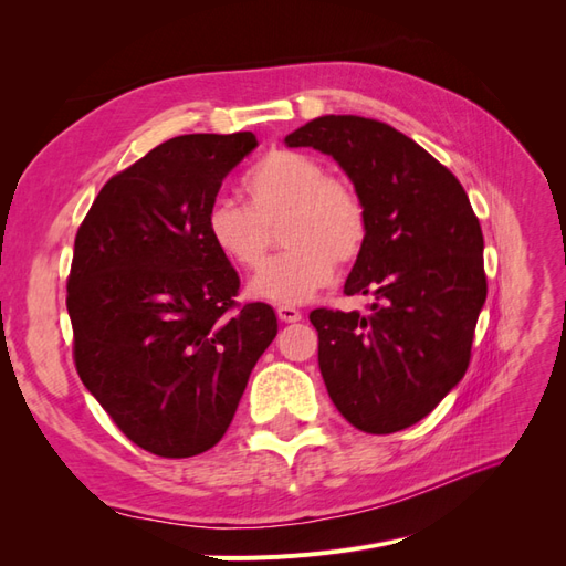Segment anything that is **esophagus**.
Segmentation results:
<instances>
[{"label": "esophagus", "instance_id": "34e87169", "mask_svg": "<svg viewBox=\"0 0 566 566\" xmlns=\"http://www.w3.org/2000/svg\"><path fill=\"white\" fill-rule=\"evenodd\" d=\"M276 314H279V318L283 323H297V321H302V312L295 310V306H290V304L276 306Z\"/></svg>", "mask_w": 566, "mask_h": 566}]
</instances>
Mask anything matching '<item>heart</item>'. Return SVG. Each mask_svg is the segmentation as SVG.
Returning a JSON list of instances; mask_svg holds the SVG:
<instances>
[{"label": "heart", "instance_id": "obj_1", "mask_svg": "<svg viewBox=\"0 0 566 566\" xmlns=\"http://www.w3.org/2000/svg\"><path fill=\"white\" fill-rule=\"evenodd\" d=\"M248 208L217 198L205 214L214 250L238 269L260 266L281 229L285 252L254 273L248 293L273 304H300L331 281L335 266L356 262L368 238L366 205L356 188L328 175L300 150H273L243 181Z\"/></svg>", "mask_w": 566, "mask_h": 566}]
</instances>
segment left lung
Returning a JSON list of instances; mask_svg holds the SVG:
<instances>
[{"mask_svg": "<svg viewBox=\"0 0 566 566\" xmlns=\"http://www.w3.org/2000/svg\"><path fill=\"white\" fill-rule=\"evenodd\" d=\"M285 144L333 156L368 214L366 245L345 283V295L375 297L368 314H310L323 382L356 430H406L470 366L486 302L482 227L451 169L380 119L323 115Z\"/></svg>", "mask_w": 566, "mask_h": 566, "instance_id": "8db88e82", "label": "left lung"}]
</instances>
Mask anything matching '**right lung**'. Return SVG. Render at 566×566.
I'll return each instance as SVG.
<instances>
[{"label":"right lung","mask_w":566,"mask_h":566,"mask_svg":"<svg viewBox=\"0 0 566 566\" xmlns=\"http://www.w3.org/2000/svg\"><path fill=\"white\" fill-rule=\"evenodd\" d=\"M252 132L175 136L101 188L75 235L65 306L80 380L136 447L191 458L227 434L256 358L279 333L205 214Z\"/></svg>","instance_id":"right-lung-1"}]
</instances>
